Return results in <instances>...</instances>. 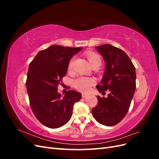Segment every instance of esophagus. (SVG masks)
Segmentation results:
<instances>
[{
    "mask_svg": "<svg viewBox=\"0 0 159 159\" xmlns=\"http://www.w3.org/2000/svg\"><path fill=\"white\" fill-rule=\"evenodd\" d=\"M88 95L85 94V93H82V95H81V96H82V98H87V97H88Z\"/></svg>",
    "mask_w": 159,
    "mask_h": 159,
    "instance_id": "34e87169",
    "label": "esophagus"
}]
</instances>
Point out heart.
<instances>
[{
  "label": "heart",
  "instance_id": "obj_1",
  "mask_svg": "<svg viewBox=\"0 0 159 159\" xmlns=\"http://www.w3.org/2000/svg\"><path fill=\"white\" fill-rule=\"evenodd\" d=\"M85 56L87 57L91 67L94 66H100L102 64V59L101 57L91 52H87L85 53ZM73 64V60H71L68 65V70H71ZM94 84V80L91 78L88 77H79L73 81V85L74 88L81 91V92H87L89 91L91 85Z\"/></svg>",
  "mask_w": 159,
  "mask_h": 159
}]
</instances>
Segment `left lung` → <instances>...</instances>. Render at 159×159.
<instances>
[{"label": "left lung", "instance_id": "left-lung-1", "mask_svg": "<svg viewBox=\"0 0 159 159\" xmlns=\"http://www.w3.org/2000/svg\"><path fill=\"white\" fill-rule=\"evenodd\" d=\"M105 62L99 92L109 91L105 98L97 96L98 103L92 109L96 121L105 126H113L125 116L136 88L135 68L124 51L110 44L96 46Z\"/></svg>", "mask_w": 159, "mask_h": 159}]
</instances>
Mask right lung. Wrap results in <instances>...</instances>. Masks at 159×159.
<instances>
[{"mask_svg":"<svg viewBox=\"0 0 159 159\" xmlns=\"http://www.w3.org/2000/svg\"><path fill=\"white\" fill-rule=\"evenodd\" d=\"M81 49L52 45L38 52L29 64L26 85L30 105L38 121L47 127L59 128L68 123L74 103L81 98L74 90L68 91L64 97L57 93L70 60Z\"/></svg>","mask_w":159,"mask_h":159,"instance_id":"obj_1","label":"right lung"}]
</instances>
